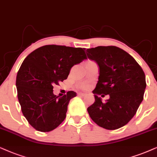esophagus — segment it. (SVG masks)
Segmentation results:
<instances>
[{
	"instance_id": "obj_1",
	"label": "esophagus",
	"mask_w": 157,
	"mask_h": 157,
	"mask_svg": "<svg viewBox=\"0 0 157 157\" xmlns=\"http://www.w3.org/2000/svg\"><path fill=\"white\" fill-rule=\"evenodd\" d=\"M78 96H85V93H78Z\"/></svg>"
}]
</instances>
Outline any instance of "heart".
Segmentation results:
<instances>
[{"instance_id":"heart-1","label":"heart","mask_w":157,"mask_h":157,"mask_svg":"<svg viewBox=\"0 0 157 157\" xmlns=\"http://www.w3.org/2000/svg\"><path fill=\"white\" fill-rule=\"evenodd\" d=\"M81 88H83V89H86L87 88H88V85H82V86H81Z\"/></svg>"}]
</instances>
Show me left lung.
Wrapping results in <instances>:
<instances>
[{"instance_id": "obj_1", "label": "left lung", "mask_w": 157, "mask_h": 157, "mask_svg": "<svg viewBox=\"0 0 157 157\" xmlns=\"http://www.w3.org/2000/svg\"><path fill=\"white\" fill-rule=\"evenodd\" d=\"M88 58L99 67L93 90L95 102L88 108L94 122L106 130L124 126L133 117L144 99L146 87L144 72L134 58L116 46H98L86 51ZM109 94L102 102L100 97Z\"/></svg>"}]
</instances>
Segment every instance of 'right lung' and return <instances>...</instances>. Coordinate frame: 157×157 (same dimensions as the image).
Returning a JSON list of instances; mask_svg holds the SVG:
<instances>
[{
  "label": "right lung",
  "mask_w": 157,
  "mask_h": 157,
  "mask_svg": "<svg viewBox=\"0 0 157 157\" xmlns=\"http://www.w3.org/2000/svg\"><path fill=\"white\" fill-rule=\"evenodd\" d=\"M86 59L82 48L56 45L40 47L26 57L16 86L22 114L35 130L51 131L64 120L69 101L77 93L68 91L59 98L53 94V85L66 80L71 68Z\"/></svg>",
  "instance_id": "1"
}]
</instances>
